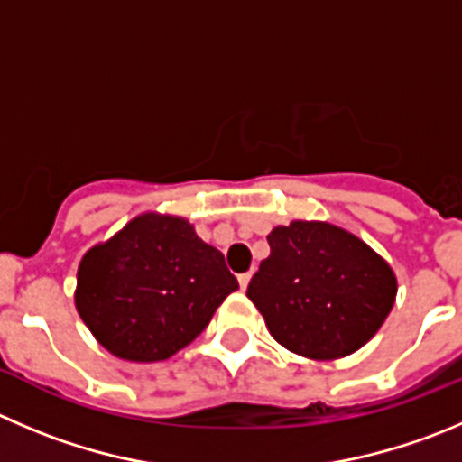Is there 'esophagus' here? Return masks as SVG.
Returning <instances> with one entry per match:
<instances>
[{
  "mask_svg": "<svg viewBox=\"0 0 462 462\" xmlns=\"http://www.w3.org/2000/svg\"><path fill=\"white\" fill-rule=\"evenodd\" d=\"M238 281H240V288L247 290L249 281H252V272H245V274H240V276H238Z\"/></svg>",
  "mask_w": 462,
  "mask_h": 462,
  "instance_id": "obj_1",
  "label": "esophagus"
}]
</instances>
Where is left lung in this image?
<instances>
[{
  "label": "left lung",
  "instance_id": "8db88e82",
  "mask_svg": "<svg viewBox=\"0 0 462 462\" xmlns=\"http://www.w3.org/2000/svg\"><path fill=\"white\" fill-rule=\"evenodd\" d=\"M270 256L247 297L285 349L315 360L354 354L381 328L397 297L388 263L328 222H292L270 236Z\"/></svg>",
  "mask_w": 462,
  "mask_h": 462
}]
</instances>
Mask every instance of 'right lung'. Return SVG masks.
<instances>
[{
    "label": "right lung",
    "instance_id": "obj_1",
    "mask_svg": "<svg viewBox=\"0 0 462 462\" xmlns=\"http://www.w3.org/2000/svg\"><path fill=\"white\" fill-rule=\"evenodd\" d=\"M238 279L181 217L144 213L83 256L77 310L117 358L165 360L190 345Z\"/></svg>",
    "mask_w": 462,
    "mask_h": 462
}]
</instances>
